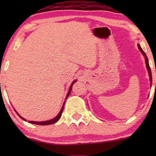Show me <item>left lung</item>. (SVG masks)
<instances>
[{"mask_svg":"<svg viewBox=\"0 0 156 156\" xmlns=\"http://www.w3.org/2000/svg\"><path fill=\"white\" fill-rule=\"evenodd\" d=\"M138 49H139V50L141 52V53L143 55H144L145 57V59H146V67L147 69H148V74H149V76H150V81H151V84H152V75H151V68H150V66H149V64H148V57H146V53H145L144 51H143V50L141 49V48H140V46L139 45V44H138Z\"/></svg>","mask_w":156,"mask_h":156,"instance_id":"obj_1","label":"left lung"}]
</instances>
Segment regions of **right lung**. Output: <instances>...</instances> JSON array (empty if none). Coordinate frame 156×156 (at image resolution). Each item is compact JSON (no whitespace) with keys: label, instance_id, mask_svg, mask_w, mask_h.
Instances as JSON below:
<instances>
[{"label":"right lung","instance_id":"1","mask_svg":"<svg viewBox=\"0 0 156 156\" xmlns=\"http://www.w3.org/2000/svg\"><path fill=\"white\" fill-rule=\"evenodd\" d=\"M76 82V80H75V81H74V82L72 83L71 86H70V88H69V92H68V94H67V97H66V99H67V97H69V95L70 94V93H71L72 87V86H73V84H74V82ZM65 103H64V105H65ZM64 105H63V106H62V109H61V111H60V112H59V114H58V115H57V116L56 117H55V118L52 119H51V120L46 121H42V122H37V121H28V122H29V123H33V124H37V125H50V124H52V123H56L57 121H58L59 119L61 118L62 114V112H63V109H64ZM17 114H18V113H17ZM18 115L20 117L21 119H23V120L25 121V119H23V118H22V117H21V116H20V115H19L18 114Z\"/></svg>","mask_w":156,"mask_h":156}]
</instances>
